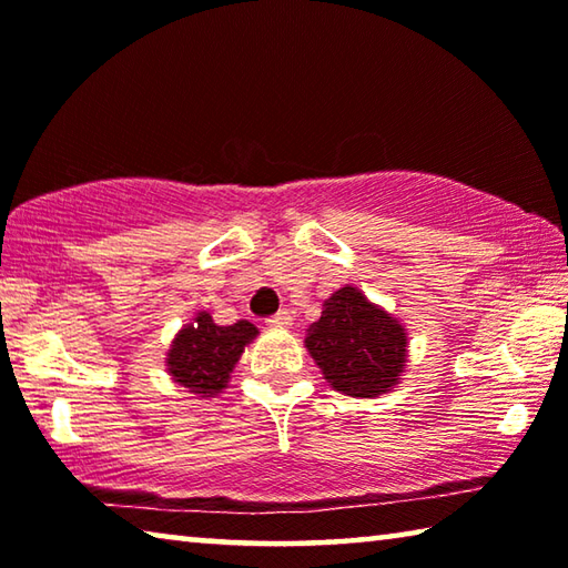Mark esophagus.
Here are the masks:
<instances>
[{
	"instance_id": "1",
	"label": "esophagus",
	"mask_w": 568,
	"mask_h": 568,
	"mask_svg": "<svg viewBox=\"0 0 568 568\" xmlns=\"http://www.w3.org/2000/svg\"><path fill=\"white\" fill-rule=\"evenodd\" d=\"M267 325H277V328H287V325H293V313L291 311H277L275 315H271V318H267Z\"/></svg>"
}]
</instances>
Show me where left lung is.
I'll list each match as a JSON object with an SVG mask.
<instances>
[{
	"instance_id": "left-lung-1",
	"label": "left lung",
	"mask_w": 568,
	"mask_h": 568,
	"mask_svg": "<svg viewBox=\"0 0 568 568\" xmlns=\"http://www.w3.org/2000/svg\"><path fill=\"white\" fill-rule=\"evenodd\" d=\"M305 348L333 390L378 398L398 386L408 358V333L398 318L345 285L323 303L305 335Z\"/></svg>"
}]
</instances>
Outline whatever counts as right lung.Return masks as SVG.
I'll return each instance as SVG.
<instances>
[{"mask_svg": "<svg viewBox=\"0 0 568 568\" xmlns=\"http://www.w3.org/2000/svg\"><path fill=\"white\" fill-rule=\"evenodd\" d=\"M255 335L257 328L253 323L217 325L213 315L200 311L172 341L165 358L168 373L178 386H185L200 398L217 396L227 388L230 373Z\"/></svg>", "mask_w": 568, "mask_h": 568, "instance_id": "right-lung-1", "label": "right lung"}]
</instances>
